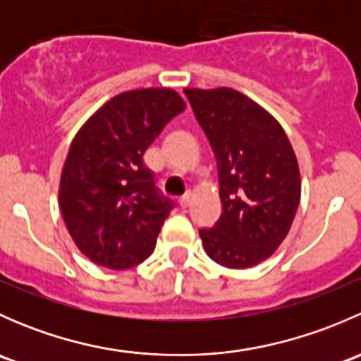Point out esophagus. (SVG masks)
<instances>
[{
  "label": "esophagus",
  "instance_id": "34e87169",
  "mask_svg": "<svg viewBox=\"0 0 361 361\" xmlns=\"http://www.w3.org/2000/svg\"><path fill=\"white\" fill-rule=\"evenodd\" d=\"M192 199H194V194H192V192H187L183 197H180V201H178V202H180L181 207H188V206H190Z\"/></svg>",
  "mask_w": 361,
  "mask_h": 361
}]
</instances>
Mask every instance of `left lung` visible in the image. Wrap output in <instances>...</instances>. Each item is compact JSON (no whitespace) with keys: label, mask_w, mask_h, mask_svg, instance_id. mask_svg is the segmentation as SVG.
Segmentation results:
<instances>
[{"label":"left lung","mask_w":361,"mask_h":361,"mask_svg":"<svg viewBox=\"0 0 361 361\" xmlns=\"http://www.w3.org/2000/svg\"><path fill=\"white\" fill-rule=\"evenodd\" d=\"M218 166L221 209L199 235L207 257L227 269L267 260L293 224L300 171L281 123L228 87L185 89Z\"/></svg>","instance_id":"1"}]
</instances>
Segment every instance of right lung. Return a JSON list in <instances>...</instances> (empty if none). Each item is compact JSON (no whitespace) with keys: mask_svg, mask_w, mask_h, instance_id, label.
<instances>
[{"mask_svg":"<svg viewBox=\"0 0 361 361\" xmlns=\"http://www.w3.org/2000/svg\"><path fill=\"white\" fill-rule=\"evenodd\" d=\"M185 108L173 89L127 90L106 101L73 137L59 207L76 248L94 264L120 271L154 253L173 202L157 192L143 154Z\"/></svg>","mask_w":361,"mask_h":361,"instance_id":"add662e5","label":"right lung"}]
</instances>
